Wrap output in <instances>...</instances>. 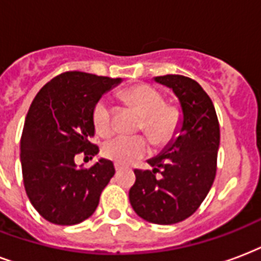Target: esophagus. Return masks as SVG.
I'll use <instances>...</instances> for the list:
<instances>
[{
    "label": "esophagus",
    "mask_w": 261,
    "mask_h": 261,
    "mask_svg": "<svg viewBox=\"0 0 261 261\" xmlns=\"http://www.w3.org/2000/svg\"><path fill=\"white\" fill-rule=\"evenodd\" d=\"M114 169H116V171H121L124 170V165H121V163H114Z\"/></svg>",
    "instance_id": "1"
}]
</instances>
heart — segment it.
Returning <instances> with one entry per match:
<instances>
[{
    "mask_svg": "<svg viewBox=\"0 0 261 261\" xmlns=\"http://www.w3.org/2000/svg\"><path fill=\"white\" fill-rule=\"evenodd\" d=\"M125 102L143 116L140 130L148 136L156 147H165L178 135L182 125V109L174 103H166V96L151 84H136L120 92ZM92 124L100 137H109L114 130L113 108L109 99L100 98L92 109ZM148 152V143L144 137L117 136L102 147L105 158L117 163H129Z\"/></svg>",
    "mask_w": 261,
    "mask_h": 261,
    "instance_id": "heart-1",
    "label": "heart"
}]
</instances>
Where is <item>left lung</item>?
<instances>
[{"mask_svg": "<svg viewBox=\"0 0 261 261\" xmlns=\"http://www.w3.org/2000/svg\"><path fill=\"white\" fill-rule=\"evenodd\" d=\"M155 82L178 96L182 128L159 156L149 159L152 170H135L129 201L144 221L173 225L195 214L213 187L221 130L213 100L199 83L182 74L158 76Z\"/></svg>", "mask_w": 261, "mask_h": 261, "instance_id": "obj_1", "label": "left lung"}]
</instances>
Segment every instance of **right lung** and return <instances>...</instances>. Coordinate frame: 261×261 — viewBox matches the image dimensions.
Here are the masks:
<instances>
[{"mask_svg": "<svg viewBox=\"0 0 261 261\" xmlns=\"http://www.w3.org/2000/svg\"><path fill=\"white\" fill-rule=\"evenodd\" d=\"M121 79L70 70L46 83L25 117L20 161L28 199L40 217L54 225L70 226L95 213L100 193L116 173L108 159L92 167L76 166L74 156L92 158V109Z\"/></svg>", "mask_w": 261, "mask_h": 261, "instance_id": "1", "label": "right lung"}]
</instances>
